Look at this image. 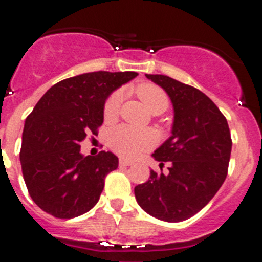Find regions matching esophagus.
<instances>
[{
  "instance_id": "34e87169",
  "label": "esophagus",
  "mask_w": 262,
  "mask_h": 262,
  "mask_svg": "<svg viewBox=\"0 0 262 262\" xmlns=\"http://www.w3.org/2000/svg\"><path fill=\"white\" fill-rule=\"evenodd\" d=\"M119 165L120 166H131V165H134V161H129V160L120 159L119 160Z\"/></svg>"
}]
</instances>
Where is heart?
<instances>
[{
	"label": "heart",
	"instance_id": "heart-1",
	"mask_svg": "<svg viewBox=\"0 0 262 262\" xmlns=\"http://www.w3.org/2000/svg\"><path fill=\"white\" fill-rule=\"evenodd\" d=\"M136 94L152 114H156V113L161 114L168 108V96L157 85H139L136 88ZM122 101H123L122 90H115L114 93L108 97L103 107V118L106 122H111L118 117ZM107 142L111 149L120 156L135 157L156 144V135L148 129H139L135 127L122 124L108 133Z\"/></svg>",
	"mask_w": 262,
	"mask_h": 262
}]
</instances>
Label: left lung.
Wrapping results in <instances>:
<instances>
[{"instance_id":"obj_1","label":"left lung","mask_w":262,"mask_h":262,"mask_svg":"<svg viewBox=\"0 0 262 262\" xmlns=\"http://www.w3.org/2000/svg\"><path fill=\"white\" fill-rule=\"evenodd\" d=\"M163 88L174 111L172 135L152 154L169 173L151 170L149 180L135 186L139 206L164 222L186 221L205 207L227 177L230 128L217 106L201 90L164 75H145Z\"/></svg>"}]
</instances>
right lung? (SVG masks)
<instances>
[{
	"mask_svg": "<svg viewBox=\"0 0 262 262\" xmlns=\"http://www.w3.org/2000/svg\"><path fill=\"white\" fill-rule=\"evenodd\" d=\"M136 76L99 71L66 78L51 86L26 118L20 165L30 196L43 211L71 219L98 202L118 157L105 151L84 156L80 143L97 135L107 97Z\"/></svg>",
	"mask_w": 262,
	"mask_h": 262,
	"instance_id": "add662e5",
	"label": "right lung"
}]
</instances>
